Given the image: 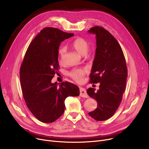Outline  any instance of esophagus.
Here are the masks:
<instances>
[{
    "instance_id": "obj_1",
    "label": "esophagus",
    "mask_w": 149,
    "mask_h": 149,
    "mask_svg": "<svg viewBox=\"0 0 149 149\" xmlns=\"http://www.w3.org/2000/svg\"><path fill=\"white\" fill-rule=\"evenodd\" d=\"M80 95L81 97L83 98H88V95L86 92V91L85 89L83 88H80Z\"/></svg>"
}]
</instances>
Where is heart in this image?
<instances>
[{
	"mask_svg": "<svg viewBox=\"0 0 149 149\" xmlns=\"http://www.w3.org/2000/svg\"><path fill=\"white\" fill-rule=\"evenodd\" d=\"M72 46L79 54L82 55V56H85L88 52L89 48V43L84 38L82 37H77L72 42ZM66 52V47L63 46H61L58 51L59 61L60 62H61L63 60ZM88 72V70L87 68H76L72 70L69 72V75L75 81L80 83L82 81L83 77L87 74Z\"/></svg>",
	"mask_w": 149,
	"mask_h": 149,
	"instance_id": "obj_1",
	"label": "heart"
}]
</instances>
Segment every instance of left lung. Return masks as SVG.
Instances as JSON below:
<instances>
[{
  "instance_id": "left-lung-1",
  "label": "left lung",
  "mask_w": 149,
  "mask_h": 149,
  "mask_svg": "<svg viewBox=\"0 0 149 149\" xmlns=\"http://www.w3.org/2000/svg\"><path fill=\"white\" fill-rule=\"evenodd\" d=\"M97 48L90 74V83H100V89H88L87 93L97 101V107L88 114L97 121H104L118 108L126 89L127 69L123 52L115 37L103 27H92Z\"/></svg>"
}]
</instances>
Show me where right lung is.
<instances>
[{
	"mask_svg": "<svg viewBox=\"0 0 149 149\" xmlns=\"http://www.w3.org/2000/svg\"><path fill=\"white\" fill-rule=\"evenodd\" d=\"M59 29L46 27L31 42L20 70L23 98L28 108L37 119L49 123L65 112V100L80 95L79 87L68 81L51 80L59 68L58 49L65 39L73 36Z\"/></svg>",
	"mask_w": 149,
	"mask_h": 149,
	"instance_id": "right-lung-1",
	"label": "right lung"
}]
</instances>
